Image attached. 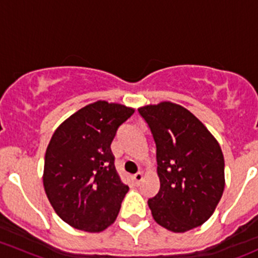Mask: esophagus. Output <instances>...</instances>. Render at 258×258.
I'll return each instance as SVG.
<instances>
[{"label": "esophagus", "instance_id": "34e87169", "mask_svg": "<svg viewBox=\"0 0 258 258\" xmlns=\"http://www.w3.org/2000/svg\"><path fill=\"white\" fill-rule=\"evenodd\" d=\"M141 179H142V172H137L132 176V181H134L136 184H139L140 182H141Z\"/></svg>", "mask_w": 258, "mask_h": 258}]
</instances>
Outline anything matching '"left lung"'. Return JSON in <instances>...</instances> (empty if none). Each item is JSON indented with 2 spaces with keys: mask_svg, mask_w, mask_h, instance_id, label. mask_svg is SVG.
<instances>
[{
  "mask_svg": "<svg viewBox=\"0 0 258 258\" xmlns=\"http://www.w3.org/2000/svg\"><path fill=\"white\" fill-rule=\"evenodd\" d=\"M156 144L160 191L148 200L158 225L172 232L199 227L212 216L225 188V160L215 137L182 106L139 108Z\"/></svg>",
  "mask_w": 258,
  "mask_h": 258,
  "instance_id": "left-lung-1",
  "label": "left lung"
}]
</instances>
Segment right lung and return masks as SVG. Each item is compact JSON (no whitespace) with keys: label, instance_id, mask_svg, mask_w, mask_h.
<instances>
[{"label":"right lung","instance_id":"add662e5","mask_svg":"<svg viewBox=\"0 0 258 258\" xmlns=\"http://www.w3.org/2000/svg\"><path fill=\"white\" fill-rule=\"evenodd\" d=\"M134 112L97 101L70 116L52 135L43 186L53 210L72 227L101 232L117 218L128 186L117 175L111 144Z\"/></svg>","mask_w":258,"mask_h":258}]
</instances>
